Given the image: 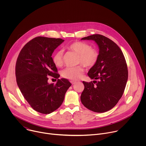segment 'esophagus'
<instances>
[{
    "instance_id": "obj_1",
    "label": "esophagus",
    "mask_w": 146,
    "mask_h": 146,
    "mask_svg": "<svg viewBox=\"0 0 146 146\" xmlns=\"http://www.w3.org/2000/svg\"><path fill=\"white\" fill-rule=\"evenodd\" d=\"M70 82H71L72 84H76V81L72 80V81H70Z\"/></svg>"
}]
</instances>
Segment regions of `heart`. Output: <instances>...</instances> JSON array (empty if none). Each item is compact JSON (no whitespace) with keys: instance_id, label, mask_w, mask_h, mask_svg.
I'll return each instance as SVG.
<instances>
[{"instance_id":"b5f03b06","label":"heart","mask_w":146,"mask_h":146,"mask_svg":"<svg viewBox=\"0 0 146 146\" xmlns=\"http://www.w3.org/2000/svg\"><path fill=\"white\" fill-rule=\"evenodd\" d=\"M66 49L78 55L77 61L78 64H81L86 68L92 67L98 59V52L95 48H91V46L82 41H76L66 46ZM54 64L56 66H60L63 63V52L58 51L54 53L52 56ZM84 72V69L81 66L76 67H68L62 72L64 77L77 80Z\"/></svg>"}]
</instances>
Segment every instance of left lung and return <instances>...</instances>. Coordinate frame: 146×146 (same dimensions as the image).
I'll use <instances>...</instances> for the list:
<instances>
[{
	"mask_svg": "<svg viewBox=\"0 0 146 146\" xmlns=\"http://www.w3.org/2000/svg\"><path fill=\"white\" fill-rule=\"evenodd\" d=\"M81 40H93L99 48L98 60L88 73L94 81H82L81 103L92 111H108L116 105L125 88L128 76L125 59L114 41L103 35H93Z\"/></svg>",
	"mask_w": 146,
	"mask_h": 146,
	"instance_id": "left-lung-1",
	"label": "left lung"
}]
</instances>
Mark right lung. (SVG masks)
Instances as JSON below:
<instances>
[{"label": "right lung", "mask_w": 146, "mask_h": 146, "mask_svg": "<svg viewBox=\"0 0 146 146\" xmlns=\"http://www.w3.org/2000/svg\"><path fill=\"white\" fill-rule=\"evenodd\" d=\"M64 40L37 37L21 50L15 66L19 89L31 106L36 111L50 114L63 103L65 95L71 86L65 78L58 79L55 84H49L48 76L58 78L52 54Z\"/></svg>", "instance_id": "add662e5"}]
</instances>
